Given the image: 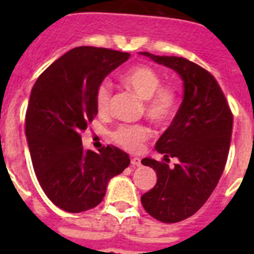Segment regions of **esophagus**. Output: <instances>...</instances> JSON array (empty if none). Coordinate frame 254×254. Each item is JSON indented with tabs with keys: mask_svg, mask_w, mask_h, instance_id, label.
<instances>
[{
	"mask_svg": "<svg viewBox=\"0 0 254 254\" xmlns=\"http://www.w3.org/2000/svg\"><path fill=\"white\" fill-rule=\"evenodd\" d=\"M130 163H131V166H133V167H138L139 165H141V159H139L138 157H133V158H131V161H130Z\"/></svg>",
	"mask_w": 254,
	"mask_h": 254,
	"instance_id": "esophagus-1",
	"label": "esophagus"
}]
</instances>
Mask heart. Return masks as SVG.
<instances>
[{
	"instance_id": "heart-1",
	"label": "heart",
	"mask_w": 254,
	"mask_h": 254,
	"mask_svg": "<svg viewBox=\"0 0 254 254\" xmlns=\"http://www.w3.org/2000/svg\"><path fill=\"white\" fill-rule=\"evenodd\" d=\"M123 84L145 100V115L147 119L161 127L173 121L178 112L179 100L177 92L170 87H161L159 73L147 65H135L121 76ZM112 99V85L103 81L96 89L95 103L97 112L105 115L109 111ZM150 135L145 125H121L112 133V139L119 146L129 151H138Z\"/></svg>"
}]
</instances>
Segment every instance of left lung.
Wrapping results in <instances>:
<instances>
[{"mask_svg":"<svg viewBox=\"0 0 254 254\" xmlns=\"http://www.w3.org/2000/svg\"><path fill=\"white\" fill-rule=\"evenodd\" d=\"M139 54L174 69L183 81V101L155 143L163 161H141L157 173V185L141 196L143 208L162 223H178L199 211L219 183L228 158L233 116L216 79L200 65L185 58ZM169 158L180 162L170 168Z\"/></svg>","mask_w":254,"mask_h":254,"instance_id":"1","label":"left lung"}]
</instances>
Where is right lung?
Instances as JSON below:
<instances>
[{
  "instance_id": "obj_1",
  "label": "right lung",
  "mask_w": 254,
  "mask_h": 254,
  "mask_svg": "<svg viewBox=\"0 0 254 254\" xmlns=\"http://www.w3.org/2000/svg\"><path fill=\"white\" fill-rule=\"evenodd\" d=\"M130 54L81 46L69 50L38 77L26 112V138L38 182L67 212L103 201L108 182L129 166V155L108 145L84 150L80 133L97 115L96 89Z\"/></svg>"
}]
</instances>
